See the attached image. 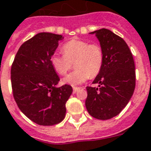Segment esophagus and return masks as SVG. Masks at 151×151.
Wrapping results in <instances>:
<instances>
[{"label":"esophagus","instance_id":"esophagus-1","mask_svg":"<svg viewBox=\"0 0 151 151\" xmlns=\"http://www.w3.org/2000/svg\"><path fill=\"white\" fill-rule=\"evenodd\" d=\"M73 93H76V92H77L78 91L80 90V87H76V86H74V87H73Z\"/></svg>","mask_w":151,"mask_h":151}]
</instances>
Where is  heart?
Returning <instances> with one entry per match:
<instances>
[{
    "instance_id": "obj_1",
    "label": "heart",
    "mask_w": 151,
    "mask_h": 151,
    "mask_svg": "<svg viewBox=\"0 0 151 151\" xmlns=\"http://www.w3.org/2000/svg\"><path fill=\"white\" fill-rule=\"evenodd\" d=\"M63 54H54L50 63L55 72L65 75L74 63L73 72L65 76L63 83L76 86L95 78L102 69L105 53L98 43H90L80 39H72L62 46Z\"/></svg>"
}]
</instances>
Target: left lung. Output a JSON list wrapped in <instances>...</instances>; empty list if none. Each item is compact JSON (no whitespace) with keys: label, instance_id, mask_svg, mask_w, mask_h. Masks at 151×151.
<instances>
[{"label":"left lung","instance_id":"1","mask_svg":"<svg viewBox=\"0 0 151 151\" xmlns=\"http://www.w3.org/2000/svg\"><path fill=\"white\" fill-rule=\"evenodd\" d=\"M96 33L105 53L102 69L93 81L98 87L86 86V108L97 119L106 120L118 115L127 105L136 86L132 54L125 41L109 29Z\"/></svg>","mask_w":151,"mask_h":151}]
</instances>
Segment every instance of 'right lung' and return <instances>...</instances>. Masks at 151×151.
I'll use <instances>...</instances> for the list:
<instances>
[{
    "label": "right lung",
    "instance_id": "obj_1",
    "mask_svg": "<svg viewBox=\"0 0 151 151\" xmlns=\"http://www.w3.org/2000/svg\"><path fill=\"white\" fill-rule=\"evenodd\" d=\"M63 37L40 32L24 42L11 66L14 101L22 112L38 125L52 126L65 119V104L73 92L65 84L55 87L60 78L50 59Z\"/></svg>",
    "mask_w": 151,
    "mask_h": 151
}]
</instances>
